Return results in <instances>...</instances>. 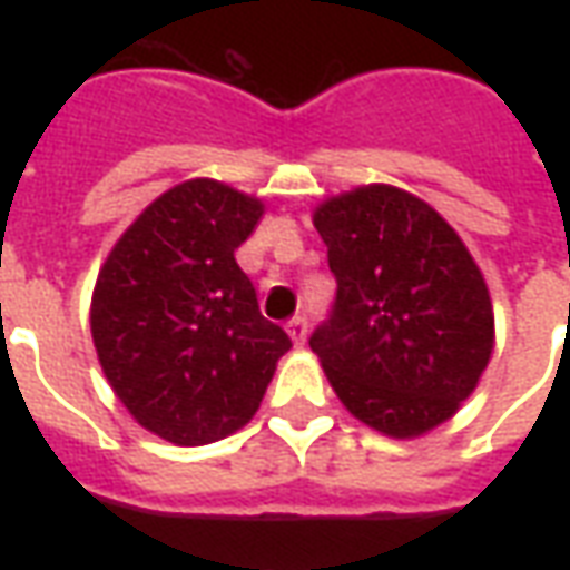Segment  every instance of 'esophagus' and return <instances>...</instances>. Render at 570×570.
Listing matches in <instances>:
<instances>
[{"mask_svg":"<svg viewBox=\"0 0 570 570\" xmlns=\"http://www.w3.org/2000/svg\"><path fill=\"white\" fill-rule=\"evenodd\" d=\"M286 333L293 338V345L302 347L305 345V338H308V321H305V317H293V321L286 323Z\"/></svg>","mask_w":570,"mask_h":570,"instance_id":"34e87169","label":"esophagus"}]
</instances>
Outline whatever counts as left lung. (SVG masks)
<instances>
[{"mask_svg": "<svg viewBox=\"0 0 570 570\" xmlns=\"http://www.w3.org/2000/svg\"><path fill=\"white\" fill-rule=\"evenodd\" d=\"M335 308L311 335L342 406L394 440L440 428L494 351L489 284L452 225L412 191L357 186L314 207Z\"/></svg>", "mask_w": 570, "mask_h": 570, "instance_id": "obj_1", "label": "left lung"}]
</instances>
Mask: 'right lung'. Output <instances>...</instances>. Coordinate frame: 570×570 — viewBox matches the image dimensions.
<instances>
[{"label": "right lung", "mask_w": 570, "mask_h": 570, "mask_svg": "<svg viewBox=\"0 0 570 570\" xmlns=\"http://www.w3.org/2000/svg\"><path fill=\"white\" fill-rule=\"evenodd\" d=\"M262 213L256 195L195 176L151 200L100 265L91 335L106 382L174 445L244 428L293 347L235 262Z\"/></svg>", "instance_id": "right-lung-1"}]
</instances>
